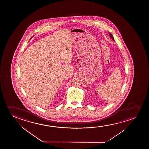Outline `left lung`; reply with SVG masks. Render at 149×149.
Wrapping results in <instances>:
<instances>
[{
	"label": "left lung",
	"instance_id": "8db88e82",
	"mask_svg": "<svg viewBox=\"0 0 149 149\" xmlns=\"http://www.w3.org/2000/svg\"><path fill=\"white\" fill-rule=\"evenodd\" d=\"M109 36H110V38H111V39L114 41V38H113V36H112V34H111L110 33H109Z\"/></svg>",
	"mask_w": 149,
	"mask_h": 149
}]
</instances>
